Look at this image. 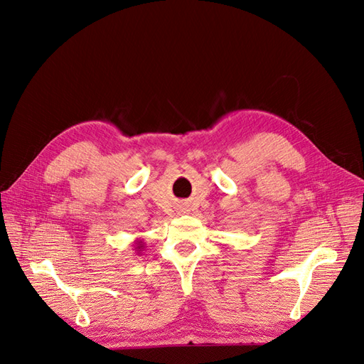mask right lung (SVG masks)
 <instances>
[{
    "label": "right lung",
    "mask_w": 364,
    "mask_h": 364,
    "mask_svg": "<svg viewBox=\"0 0 364 364\" xmlns=\"http://www.w3.org/2000/svg\"><path fill=\"white\" fill-rule=\"evenodd\" d=\"M134 243H135L134 246H135V253H136V255H142L141 252L144 250V247H146V246H144V241H142V240H135Z\"/></svg>",
    "instance_id": "1"
}]
</instances>
